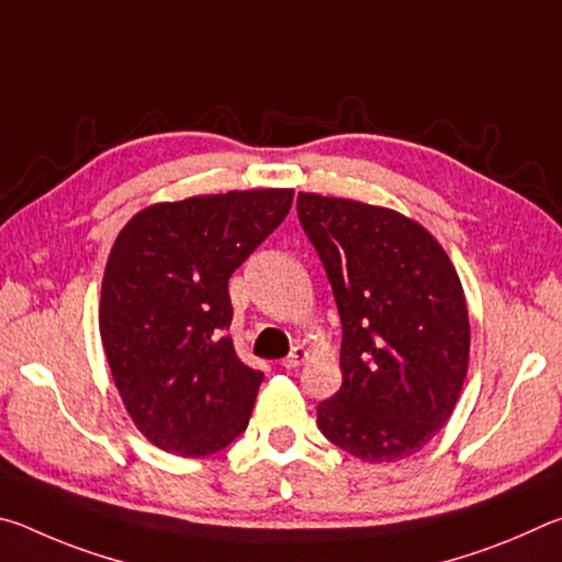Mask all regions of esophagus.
I'll use <instances>...</instances> for the list:
<instances>
[{
	"label": "esophagus",
	"instance_id": "1",
	"mask_svg": "<svg viewBox=\"0 0 562 562\" xmlns=\"http://www.w3.org/2000/svg\"><path fill=\"white\" fill-rule=\"evenodd\" d=\"M307 357H310V351L304 349V347H294L288 357L282 359V367L284 369H297V367H302L304 361H307Z\"/></svg>",
	"mask_w": 562,
	"mask_h": 562
}]
</instances>
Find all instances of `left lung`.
<instances>
[{
	"mask_svg": "<svg viewBox=\"0 0 562 562\" xmlns=\"http://www.w3.org/2000/svg\"><path fill=\"white\" fill-rule=\"evenodd\" d=\"M297 215L341 317V389L317 406L319 431L361 461L408 459L449 422L469 374L459 272L392 207L300 193Z\"/></svg>",
	"mask_w": 562,
	"mask_h": 562,
	"instance_id": "left-lung-1",
	"label": "left lung"
}]
</instances>
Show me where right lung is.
<instances>
[{"instance_id":"right-lung-1","label":"right lung","mask_w":562,"mask_h":562,"mask_svg":"<svg viewBox=\"0 0 562 562\" xmlns=\"http://www.w3.org/2000/svg\"><path fill=\"white\" fill-rule=\"evenodd\" d=\"M292 188L154 203L123 225L101 282L113 382L146 439L211 456L247 429L262 372L243 364L227 280L292 207Z\"/></svg>"}]
</instances>
